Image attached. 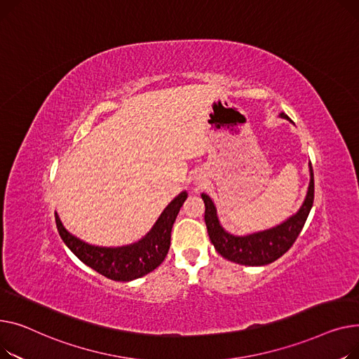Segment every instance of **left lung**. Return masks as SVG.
<instances>
[{
	"label": "left lung",
	"instance_id": "obj_1",
	"mask_svg": "<svg viewBox=\"0 0 359 359\" xmlns=\"http://www.w3.org/2000/svg\"><path fill=\"white\" fill-rule=\"evenodd\" d=\"M280 117L290 120V117L285 113H281ZM309 170H310L309 189L302 207L299 208V212L296 215L290 216L287 220H284L277 226L261 230V231H254V233H248L243 236L231 235L222 227L213 200L210 198L205 193H203L201 198L205 205L204 220H205L207 231H208L210 241H212L219 254L227 261L241 264V265H248V266H262L277 261L280 257H283L300 235V231L309 217V213L313 205L314 180H313L311 163H309Z\"/></svg>",
	"mask_w": 359,
	"mask_h": 359
}]
</instances>
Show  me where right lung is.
Wrapping results in <instances>:
<instances>
[{"mask_svg":"<svg viewBox=\"0 0 359 359\" xmlns=\"http://www.w3.org/2000/svg\"><path fill=\"white\" fill-rule=\"evenodd\" d=\"M187 191L180 193L165 207L152 229L137 242L124 246H95L74 236L55 213L56 227L62 241L74 255L101 276L114 281H132L158 268L171 245V230L180 213Z\"/></svg>","mask_w":359,"mask_h":359,"instance_id":"1","label":"right lung"}]
</instances>
